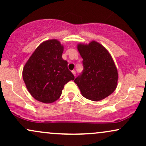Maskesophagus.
<instances>
[{"mask_svg": "<svg viewBox=\"0 0 146 146\" xmlns=\"http://www.w3.org/2000/svg\"><path fill=\"white\" fill-rule=\"evenodd\" d=\"M72 73H73V74L75 76L76 75V72H75V71H72Z\"/></svg>", "mask_w": 146, "mask_h": 146, "instance_id": "obj_1", "label": "esophagus"}]
</instances>
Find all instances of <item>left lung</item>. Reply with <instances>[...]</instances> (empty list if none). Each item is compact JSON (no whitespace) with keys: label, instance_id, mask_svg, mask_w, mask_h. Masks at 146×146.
Segmentation results:
<instances>
[{"label":"left lung","instance_id":"obj_1","mask_svg":"<svg viewBox=\"0 0 146 146\" xmlns=\"http://www.w3.org/2000/svg\"><path fill=\"white\" fill-rule=\"evenodd\" d=\"M78 49L83 58L84 69L75 79L82 96L91 101L105 99L117 87L118 74L109 52L98 42L88 45L78 44Z\"/></svg>","mask_w":146,"mask_h":146}]
</instances>
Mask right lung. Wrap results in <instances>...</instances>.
I'll use <instances>...</instances> for the list:
<instances>
[{
    "instance_id": "add662e5",
    "label": "right lung",
    "mask_w": 146,
    "mask_h": 146,
    "mask_svg": "<svg viewBox=\"0 0 146 146\" xmlns=\"http://www.w3.org/2000/svg\"><path fill=\"white\" fill-rule=\"evenodd\" d=\"M64 47L56 39L40 44L26 63L23 80L30 94L44 103L58 100L64 86L75 79L62 58Z\"/></svg>"
}]
</instances>
